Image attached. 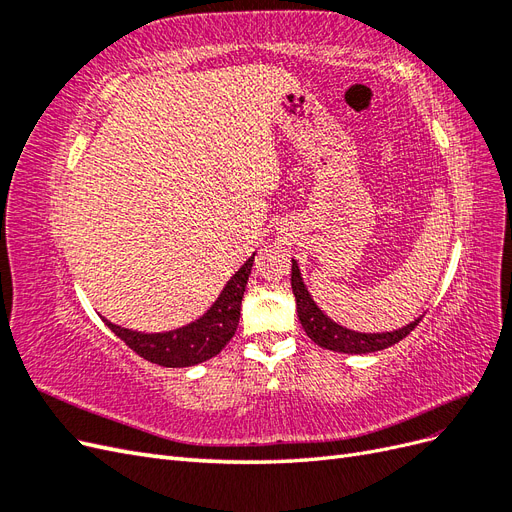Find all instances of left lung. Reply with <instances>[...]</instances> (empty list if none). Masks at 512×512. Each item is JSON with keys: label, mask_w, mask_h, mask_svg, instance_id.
<instances>
[{"label": "left lung", "mask_w": 512, "mask_h": 512, "mask_svg": "<svg viewBox=\"0 0 512 512\" xmlns=\"http://www.w3.org/2000/svg\"><path fill=\"white\" fill-rule=\"evenodd\" d=\"M292 292L294 299H297V314L301 320V327L305 329V333L312 337V342H316L320 348H327L333 352H344V354H367V352H378L389 348L397 342H401L406 335H410V331H414V327L421 318H416L414 322L406 324L397 331L391 333H359L342 327V324L333 322L322 309L316 305V301L309 294L307 286L303 284V277L299 271L297 260L292 258Z\"/></svg>", "instance_id": "left-lung-1"}]
</instances>
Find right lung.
Here are the masks:
<instances>
[{
    "label": "right lung",
    "mask_w": 512,
    "mask_h": 512,
    "mask_svg": "<svg viewBox=\"0 0 512 512\" xmlns=\"http://www.w3.org/2000/svg\"><path fill=\"white\" fill-rule=\"evenodd\" d=\"M254 256L243 262V267L226 282L220 297L198 320L185 324V327L164 331V333H141L132 329H123L111 320L104 324L111 329L121 342H126L138 356L162 367H192L209 361L211 356L220 354V350L230 342L237 331L241 316V299L245 284L250 280Z\"/></svg>",
    "instance_id": "add662e5"
}]
</instances>
